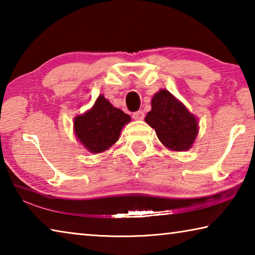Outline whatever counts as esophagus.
<instances>
[{
	"instance_id": "1",
	"label": "esophagus",
	"mask_w": 255,
	"mask_h": 255,
	"mask_svg": "<svg viewBox=\"0 0 255 255\" xmlns=\"http://www.w3.org/2000/svg\"><path fill=\"white\" fill-rule=\"evenodd\" d=\"M144 117H145V115H144V112L143 111H136V112H133V115H132V118L135 119V120H143L144 119Z\"/></svg>"
}]
</instances>
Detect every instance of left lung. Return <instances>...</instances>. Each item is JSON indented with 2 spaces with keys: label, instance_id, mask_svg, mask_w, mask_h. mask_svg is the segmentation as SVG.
Here are the masks:
<instances>
[{
  "label": "left lung",
  "instance_id": "1",
  "mask_svg": "<svg viewBox=\"0 0 255 255\" xmlns=\"http://www.w3.org/2000/svg\"><path fill=\"white\" fill-rule=\"evenodd\" d=\"M145 122L155 129L161 143L172 150H187L195 141L198 123L182 103L166 90H161L152 99V110Z\"/></svg>",
  "mask_w": 255,
  "mask_h": 255
}]
</instances>
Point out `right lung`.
Returning a JSON list of instances; mask_svg holds the SVG:
<instances>
[{"label":"right lung","mask_w":255,"mask_h":255,"mask_svg":"<svg viewBox=\"0 0 255 255\" xmlns=\"http://www.w3.org/2000/svg\"><path fill=\"white\" fill-rule=\"evenodd\" d=\"M129 122L130 116L100 96L91 110L75 118L74 129L76 137L90 152L101 153L118 140L123 127Z\"/></svg>","instance_id":"add662e5"}]
</instances>
